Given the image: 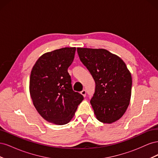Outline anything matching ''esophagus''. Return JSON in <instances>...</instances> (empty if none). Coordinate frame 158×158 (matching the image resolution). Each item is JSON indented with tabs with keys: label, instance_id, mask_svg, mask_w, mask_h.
Wrapping results in <instances>:
<instances>
[{
	"label": "esophagus",
	"instance_id": "34e87169",
	"mask_svg": "<svg viewBox=\"0 0 158 158\" xmlns=\"http://www.w3.org/2000/svg\"><path fill=\"white\" fill-rule=\"evenodd\" d=\"M80 94H82L84 97H85V95H86V91H85V89H83L82 92H80Z\"/></svg>",
	"mask_w": 158,
	"mask_h": 158
}]
</instances>
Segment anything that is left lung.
Listing matches in <instances>:
<instances>
[{
  "label": "left lung",
  "instance_id": "8db88e82",
  "mask_svg": "<svg viewBox=\"0 0 158 158\" xmlns=\"http://www.w3.org/2000/svg\"><path fill=\"white\" fill-rule=\"evenodd\" d=\"M80 59L95 81L90 103L98 120L112 123L125 113L130 102L132 77L118 56L103 49L77 48Z\"/></svg>",
  "mask_w": 158,
  "mask_h": 158
}]
</instances>
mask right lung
<instances>
[{
	"instance_id": "add662e5",
	"label": "right lung",
	"mask_w": 158,
	"mask_h": 158,
	"mask_svg": "<svg viewBox=\"0 0 158 158\" xmlns=\"http://www.w3.org/2000/svg\"><path fill=\"white\" fill-rule=\"evenodd\" d=\"M76 47L47 52L36 61L31 72L30 92L37 111L55 125L67 124L84 96L72 87L68 68L73 63Z\"/></svg>"
}]
</instances>
